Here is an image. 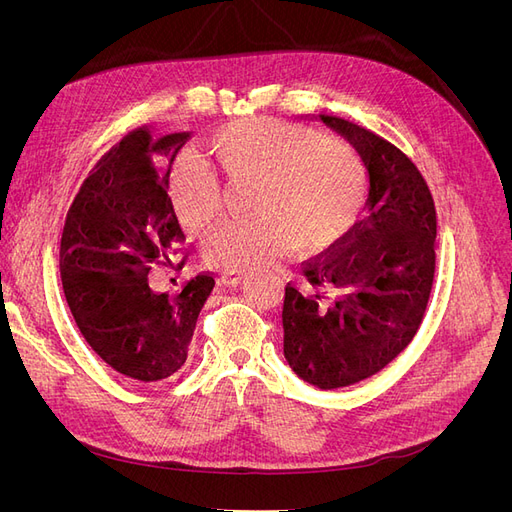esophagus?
<instances>
[{"instance_id":"esophagus-1","label":"esophagus","mask_w":512,"mask_h":512,"mask_svg":"<svg viewBox=\"0 0 512 512\" xmlns=\"http://www.w3.org/2000/svg\"><path fill=\"white\" fill-rule=\"evenodd\" d=\"M241 280H243V273H241V271H224L222 277H220V282H222L224 286H228V288L239 286Z\"/></svg>"}]
</instances>
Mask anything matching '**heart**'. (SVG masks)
I'll return each instance as SVG.
<instances>
[{
  "instance_id": "obj_1",
  "label": "heart",
  "mask_w": 512,
  "mask_h": 512,
  "mask_svg": "<svg viewBox=\"0 0 512 512\" xmlns=\"http://www.w3.org/2000/svg\"><path fill=\"white\" fill-rule=\"evenodd\" d=\"M212 162L183 156L173 168L181 220L207 228L222 207V181H254V220L228 222L211 232V267L245 271L297 247L324 252L344 241L367 203V173L359 153L322 132L269 117H241L213 130L205 143Z\"/></svg>"
}]
</instances>
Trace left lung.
<instances>
[{
	"instance_id": "8db88e82",
	"label": "left lung",
	"mask_w": 512,
	"mask_h": 512,
	"mask_svg": "<svg viewBox=\"0 0 512 512\" xmlns=\"http://www.w3.org/2000/svg\"><path fill=\"white\" fill-rule=\"evenodd\" d=\"M320 119L356 149L369 175L365 220L337 251L307 260L303 284L284 294L286 361L329 391L378 374L421 327L436 273V207L404 151L342 117Z\"/></svg>"
}]
</instances>
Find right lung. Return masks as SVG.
<instances>
[{
    "mask_svg": "<svg viewBox=\"0 0 512 512\" xmlns=\"http://www.w3.org/2000/svg\"><path fill=\"white\" fill-rule=\"evenodd\" d=\"M188 138L130 132L83 181L61 235V284L76 327L104 363L141 382L181 369L215 286L207 273L173 297L149 286L151 262L185 241L162 160L173 164Z\"/></svg>",
    "mask_w": 512,
    "mask_h": 512,
    "instance_id": "obj_1",
    "label": "right lung"
}]
</instances>
